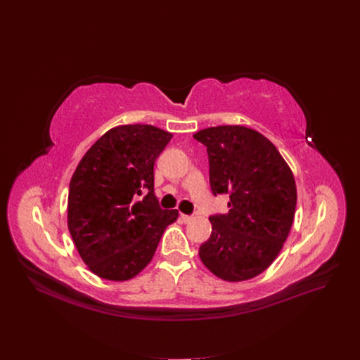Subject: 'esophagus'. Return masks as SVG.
I'll return each mask as SVG.
<instances>
[{
    "label": "esophagus",
    "mask_w": 360,
    "mask_h": 360,
    "mask_svg": "<svg viewBox=\"0 0 360 360\" xmlns=\"http://www.w3.org/2000/svg\"><path fill=\"white\" fill-rule=\"evenodd\" d=\"M181 219L185 221V223H190L191 220H194V216H188V214H181Z\"/></svg>",
    "instance_id": "34e87169"
}]
</instances>
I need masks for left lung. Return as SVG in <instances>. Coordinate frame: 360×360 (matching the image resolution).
Masks as SVG:
<instances>
[{"mask_svg": "<svg viewBox=\"0 0 360 360\" xmlns=\"http://www.w3.org/2000/svg\"><path fill=\"white\" fill-rule=\"evenodd\" d=\"M194 139L207 147L213 194L231 198L228 213L210 216L212 236L200 258L221 280H250L271 266L288 239L297 198L293 174L255 129L219 125Z\"/></svg>", "mask_w": 360, "mask_h": 360, "instance_id": "left-lung-1", "label": "left lung"}]
</instances>
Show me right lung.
I'll return each instance as SVG.
<instances>
[{
    "mask_svg": "<svg viewBox=\"0 0 360 360\" xmlns=\"http://www.w3.org/2000/svg\"><path fill=\"white\" fill-rule=\"evenodd\" d=\"M172 134L153 125L109 129L80 160L68 191V231L96 276L124 281L153 258L178 210H162L155 162Z\"/></svg>",
    "mask_w": 360,
    "mask_h": 360,
    "instance_id": "obj_1",
    "label": "right lung"
}]
</instances>
